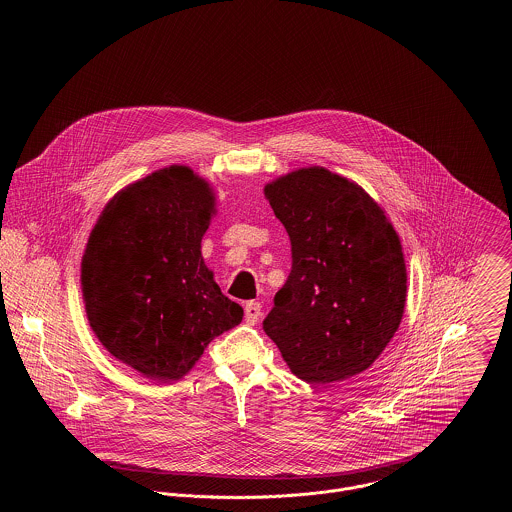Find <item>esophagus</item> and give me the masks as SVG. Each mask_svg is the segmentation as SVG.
Here are the masks:
<instances>
[{
  "mask_svg": "<svg viewBox=\"0 0 512 512\" xmlns=\"http://www.w3.org/2000/svg\"><path fill=\"white\" fill-rule=\"evenodd\" d=\"M259 318H261V303H257V301L245 303V322L249 326H255L259 322Z\"/></svg>",
  "mask_w": 512,
  "mask_h": 512,
  "instance_id": "1",
  "label": "esophagus"
}]
</instances>
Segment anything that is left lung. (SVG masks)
Instances as JSON below:
<instances>
[{
	"label": "left lung",
	"instance_id": "left-lung-1",
	"mask_svg": "<svg viewBox=\"0 0 512 512\" xmlns=\"http://www.w3.org/2000/svg\"><path fill=\"white\" fill-rule=\"evenodd\" d=\"M265 195L290 236L292 270L263 330L309 384L361 374L403 317L399 236L363 188L322 167L282 176Z\"/></svg>",
	"mask_w": 512,
	"mask_h": 512
}]
</instances>
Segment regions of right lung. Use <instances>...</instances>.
<instances>
[{
    "instance_id": "add662e5",
    "label": "right lung",
    "mask_w": 512,
    "mask_h": 512,
    "mask_svg": "<svg viewBox=\"0 0 512 512\" xmlns=\"http://www.w3.org/2000/svg\"><path fill=\"white\" fill-rule=\"evenodd\" d=\"M215 199L188 167L153 172L113 197L82 259V293L105 349L151 380H178L244 309L201 257Z\"/></svg>"
}]
</instances>
